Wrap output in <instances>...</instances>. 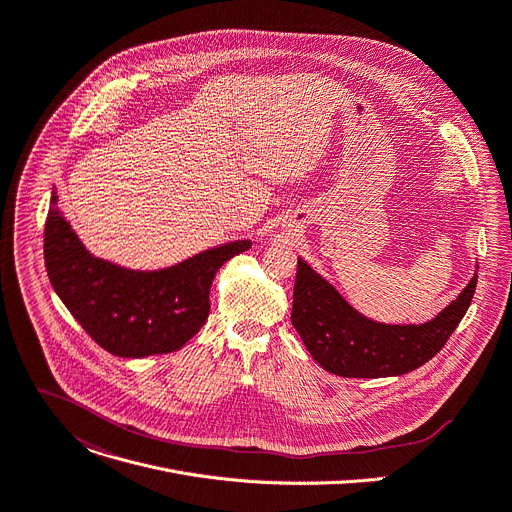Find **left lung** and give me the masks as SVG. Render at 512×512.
I'll use <instances>...</instances> for the list:
<instances>
[{
	"mask_svg": "<svg viewBox=\"0 0 512 512\" xmlns=\"http://www.w3.org/2000/svg\"><path fill=\"white\" fill-rule=\"evenodd\" d=\"M478 275L433 320L390 327L367 320L302 259L294 282L292 324L310 355L341 378L402 376L433 359L466 316Z\"/></svg>",
	"mask_w": 512,
	"mask_h": 512,
	"instance_id": "1",
	"label": "left lung"
}]
</instances>
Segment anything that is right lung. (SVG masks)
Masks as SVG:
<instances>
[{"label": "right lung", "instance_id": "obj_1", "mask_svg": "<svg viewBox=\"0 0 512 512\" xmlns=\"http://www.w3.org/2000/svg\"><path fill=\"white\" fill-rule=\"evenodd\" d=\"M249 247L237 241L169 269L130 271L85 251L55 194L44 222V263L55 292L83 331L116 357L181 349L210 314L216 271Z\"/></svg>", "mask_w": 512, "mask_h": 512}]
</instances>
